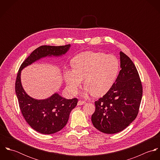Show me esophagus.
Returning <instances> with one entry per match:
<instances>
[{
  "label": "esophagus",
  "instance_id": "obj_1",
  "mask_svg": "<svg viewBox=\"0 0 160 160\" xmlns=\"http://www.w3.org/2000/svg\"><path fill=\"white\" fill-rule=\"evenodd\" d=\"M86 102H84V101H82V100H79L78 102V105H84L85 104Z\"/></svg>",
  "mask_w": 160,
  "mask_h": 160
}]
</instances>
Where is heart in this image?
<instances>
[{"mask_svg": "<svg viewBox=\"0 0 160 160\" xmlns=\"http://www.w3.org/2000/svg\"><path fill=\"white\" fill-rule=\"evenodd\" d=\"M71 64L72 69L64 72L65 80L69 91L76 94L84 79V97L105 94L113 86L119 68V61L114 55L91 51L77 55Z\"/></svg>", "mask_w": 160, "mask_h": 160, "instance_id": "heart-1", "label": "heart"}]
</instances>
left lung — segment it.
Masks as SVG:
<instances>
[{"label": "left lung", "mask_w": 160, "mask_h": 160, "mask_svg": "<svg viewBox=\"0 0 160 160\" xmlns=\"http://www.w3.org/2000/svg\"><path fill=\"white\" fill-rule=\"evenodd\" d=\"M120 70L112 88L95 102L92 115L93 126L102 132L115 134L126 128L137 117L142 86L132 60L120 52Z\"/></svg>", "instance_id": "8db88e82"}]
</instances>
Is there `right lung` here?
<instances>
[{
    "mask_svg": "<svg viewBox=\"0 0 160 160\" xmlns=\"http://www.w3.org/2000/svg\"><path fill=\"white\" fill-rule=\"evenodd\" d=\"M70 44L62 46H42L34 50L23 62L17 74L15 92L22 113L28 124L37 132L51 134L62 130L68 121L78 99H67L57 93L50 97L38 100L29 96L23 88L21 72L25 67L47 57H60L69 49Z\"/></svg>",
    "mask_w": 160,
    "mask_h": 160,
    "instance_id": "right-lung-1",
    "label": "right lung"
}]
</instances>
